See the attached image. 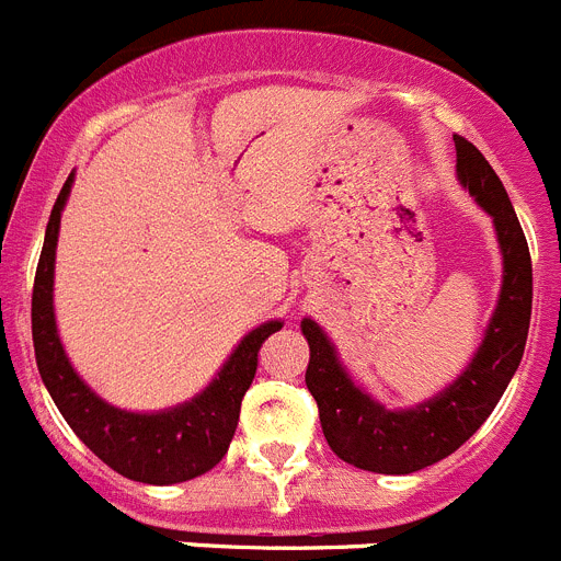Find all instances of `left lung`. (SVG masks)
<instances>
[{
  "label": "left lung",
  "instance_id": "1",
  "mask_svg": "<svg viewBox=\"0 0 561 561\" xmlns=\"http://www.w3.org/2000/svg\"><path fill=\"white\" fill-rule=\"evenodd\" d=\"M455 151L460 185L492 216L503 252L497 309L463 374L419 408L388 410L354 385L329 334L314 320L306 317L300 323L311 351L306 388L317 401L325 440L336 458L365 472L410 474L453 455L492 415L523 359L534 291L528 241L503 182L483 153L458 134Z\"/></svg>",
  "mask_w": 561,
  "mask_h": 561
}]
</instances>
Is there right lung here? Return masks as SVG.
<instances>
[{
  "mask_svg": "<svg viewBox=\"0 0 561 561\" xmlns=\"http://www.w3.org/2000/svg\"><path fill=\"white\" fill-rule=\"evenodd\" d=\"M69 187H72V173L64 182L49 213L36 284H33V348H36L44 388L49 390L72 433L123 478L151 485L199 478L227 455L238 427L241 399L255 379L257 351L266 336L284 329V323L270 320L252 329L238 342L219 376L185 404L160 413H128L112 408L69 365L56 329L53 272H56L58 227H61Z\"/></svg>",
  "mask_w": 561,
  "mask_h": 561,
  "instance_id": "add662e5",
  "label": "right lung"
}]
</instances>
